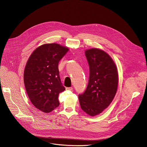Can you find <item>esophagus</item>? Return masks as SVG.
<instances>
[{"label":"esophagus","mask_w":147,"mask_h":147,"mask_svg":"<svg viewBox=\"0 0 147 147\" xmlns=\"http://www.w3.org/2000/svg\"><path fill=\"white\" fill-rule=\"evenodd\" d=\"M66 90H73V88H72V87H66Z\"/></svg>","instance_id":"1"}]
</instances>
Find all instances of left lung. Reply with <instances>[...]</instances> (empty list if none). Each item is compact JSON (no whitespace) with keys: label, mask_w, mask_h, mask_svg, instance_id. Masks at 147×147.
<instances>
[{"label":"left lung","mask_w":147,"mask_h":147,"mask_svg":"<svg viewBox=\"0 0 147 147\" xmlns=\"http://www.w3.org/2000/svg\"><path fill=\"white\" fill-rule=\"evenodd\" d=\"M90 76L86 90L79 95L82 109L94 116L101 113L112 101L117 91L118 74L112 58L104 51L91 49L85 51Z\"/></svg>","instance_id":"obj_1"}]
</instances>
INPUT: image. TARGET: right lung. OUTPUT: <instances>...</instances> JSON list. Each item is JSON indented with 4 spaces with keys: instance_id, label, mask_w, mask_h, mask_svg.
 I'll return each mask as SVG.
<instances>
[{
    "instance_id": "right-lung-1",
    "label": "right lung",
    "mask_w": 147,
    "mask_h": 147,
    "mask_svg": "<svg viewBox=\"0 0 147 147\" xmlns=\"http://www.w3.org/2000/svg\"><path fill=\"white\" fill-rule=\"evenodd\" d=\"M68 50L57 43L45 44L34 51L26 63L24 73L26 93L32 104L45 113L58 107V96L65 90L58 65Z\"/></svg>"
}]
</instances>
